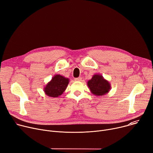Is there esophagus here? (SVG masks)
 <instances>
[{"label": "esophagus", "instance_id": "obj_1", "mask_svg": "<svg viewBox=\"0 0 153 153\" xmlns=\"http://www.w3.org/2000/svg\"><path fill=\"white\" fill-rule=\"evenodd\" d=\"M75 81H80L82 80V78L81 77H78V78H75Z\"/></svg>", "mask_w": 153, "mask_h": 153}]
</instances>
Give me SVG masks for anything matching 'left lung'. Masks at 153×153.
Returning <instances> with one entry per match:
<instances>
[{"instance_id":"left-lung-1","label":"left lung","mask_w":153,"mask_h":153,"mask_svg":"<svg viewBox=\"0 0 153 153\" xmlns=\"http://www.w3.org/2000/svg\"><path fill=\"white\" fill-rule=\"evenodd\" d=\"M87 85L91 93L97 96H105L111 89V85L108 81L100 74L94 75L88 81Z\"/></svg>"}]
</instances>
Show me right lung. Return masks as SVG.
Returning a JSON list of instances; mask_svg holds the SVG:
<instances>
[{
  "label": "right lung",
  "mask_w": 153,
  "mask_h": 153,
  "mask_svg": "<svg viewBox=\"0 0 153 153\" xmlns=\"http://www.w3.org/2000/svg\"><path fill=\"white\" fill-rule=\"evenodd\" d=\"M69 79L61 75H55L44 88L45 94L51 97H58L66 89Z\"/></svg>",
  "instance_id": "right-lung-1"
}]
</instances>
